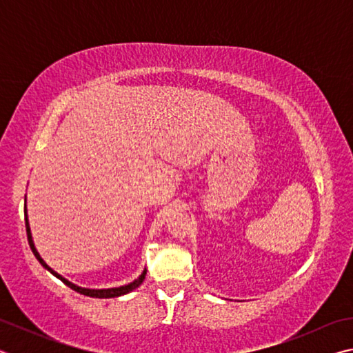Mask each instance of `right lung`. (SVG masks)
Here are the masks:
<instances>
[{
  "label": "right lung",
  "instance_id": "1",
  "mask_svg": "<svg viewBox=\"0 0 353 353\" xmlns=\"http://www.w3.org/2000/svg\"><path fill=\"white\" fill-rule=\"evenodd\" d=\"M25 221H26V234H28V241H29V246H31V249H32V252H34V255L37 256V260L41 263V265H43L48 271H50L51 274H54V276L57 277V279H61L62 282L67 285V286H70L71 290H74V291H77V292H81V294H83V296H90V297H99V299H107V297H118V296H123V294H128V292H130L132 290H135L137 286H140L141 285V282L143 280H145V276H146V270L143 271V274L141 276L137 279V280H134L132 283H129V285H124V286H119V288H109V290H85V288H79V286H76V285H73L71 282H68L67 279H63L62 276H59V274L56 272V271H52L50 266L46 265V263L40 259V255H39V252L37 250H35V248H34V243H32V236H31V230H29V224H28V218H25Z\"/></svg>",
  "mask_w": 353,
  "mask_h": 353
}]
</instances>
